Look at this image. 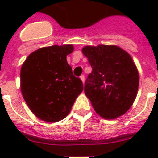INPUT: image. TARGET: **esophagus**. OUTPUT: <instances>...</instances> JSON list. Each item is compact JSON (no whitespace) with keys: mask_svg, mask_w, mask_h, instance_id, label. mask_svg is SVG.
<instances>
[{"mask_svg":"<svg viewBox=\"0 0 158 158\" xmlns=\"http://www.w3.org/2000/svg\"><path fill=\"white\" fill-rule=\"evenodd\" d=\"M80 79H81L83 83H84V81H85V77H84V75H81L80 76Z\"/></svg>","mask_w":158,"mask_h":158,"instance_id":"obj_1","label":"esophagus"}]
</instances>
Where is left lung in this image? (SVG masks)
Instances as JSON below:
<instances>
[{
	"label": "left lung",
	"mask_w": 158,
	"mask_h": 158,
	"mask_svg": "<svg viewBox=\"0 0 158 158\" xmlns=\"http://www.w3.org/2000/svg\"><path fill=\"white\" fill-rule=\"evenodd\" d=\"M92 72L84 93L94 110L106 120L124 115L132 106L139 89V72L132 58L117 46H86L82 50Z\"/></svg>",
	"instance_id": "obj_1"
}]
</instances>
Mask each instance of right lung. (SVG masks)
<instances>
[{
  "instance_id": "right-lung-1",
  "label": "right lung",
  "mask_w": 158,
  "mask_h": 158,
  "mask_svg": "<svg viewBox=\"0 0 158 158\" xmlns=\"http://www.w3.org/2000/svg\"><path fill=\"white\" fill-rule=\"evenodd\" d=\"M73 51V45L46 47L31 53L22 64L21 92L40 120H63L84 89L82 80L74 76L67 63L66 56Z\"/></svg>"
}]
</instances>
